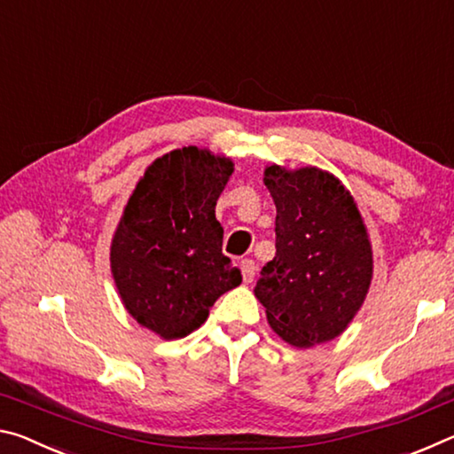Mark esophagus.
<instances>
[{"mask_svg": "<svg viewBox=\"0 0 454 454\" xmlns=\"http://www.w3.org/2000/svg\"><path fill=\"white\" fill-rule=\"evenodd\" d=\"M240 270H242V278H244L246 284L254 280V276H256V264H254V260H250V258L242 260V262H240Z\"/></svg>", "mask_w": 454, "mask_h": 454, "instance_id": "34e87169", "label": "esophagus"}]
</instances>
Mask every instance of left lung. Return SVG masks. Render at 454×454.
<instances>
[{
	"label": "left lung",
	"instance_id": "8db88e82",
	"mask_svg": "<svg viewBox=\"0 0 454 454\" xmlns=\"http://www.w3.org/2000/svg\"><path fill=\"white\" fill-rule=\"evenodd\" d=\"M276 204V256L254 296L268 325L296 348L334 340L364 304L372 244L350 190L317 166L264 168Z\"/></svg>",
	"mask_w": 454,
	"mask_h": 454
}]
</instances>
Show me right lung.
I'll return each mask as SVG.
<instances>
[{
    "mask_svg": "<svg viewBox=\"0 0 454 454\" xmlns=\"http://www.w3.org/2000/svg\"><path fill=\"white\" fill-rule=\"evenodd\" d=\"M234 162L184 145L153 160L128 198L112 236L110 268L121 304L164 340L200 328L214 302L242 282L222 254L216 202Z\"/></svg>",
    "mask_w": 454,
    "mask_h": 454,
    "instance_id": "right-lung-1",
    "label": "right lung"
}]
</instances>
